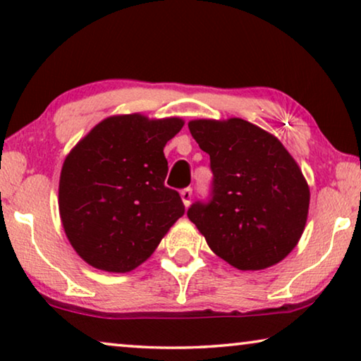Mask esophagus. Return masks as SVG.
<instances>
[{
    "label": "esophagus",
    "mask_w": 361,
    "mask_h": 361,
    "mask_svg": "<svg viewBox=\"0 0 361 361\" xmlns=\"http://www.w3.org/2000/svg\"><path fill=\"white\" fill-rule=\"evenodd\" d=\"M192 195H194V192H192L190 187H187V189H182L180 190V197H182V202H184L185 207L190 205L192 202Z\"/></svg>",
    "instance_id": "1"
}]
</instances>
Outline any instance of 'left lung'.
<instances>
[{
    "label": "left lung",
    "mask_w": 361,
    "mask_h": 361,
    "mask_svg": "<svg viewBox=\"0 0 361 361\" xmlns=\"http://www.w3.org/2000/svg\"><path fill=\"white\" fill-rule=\"evenodd\" d=\"M190 135L210 156V197L187 210L210 250L241 271L284 259L302 235L310 192L278 137L253 123L194 120Z\"/></svg>",
    "instance_id": "obj_1"
}]
</instances>
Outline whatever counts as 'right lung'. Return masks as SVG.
<instances>
[{
  "instance_id": "add662e5",
  "label": "right lung",
  "mask_w": 361,
  "mask_h": 361,
  "mask_svg": "<svg viewBox=\"0 0 361 361\" xmlns=\"http://www.w3.org/2000/svg\"><path fill=\"white\" fill-rule=\"evenodd\" d=\"M182 126L180 118L110 116L68 152L59 210L73 250L93 268H137L184 215L179 192L164 185V146Z\"/></svg>"
}]
</instances>
